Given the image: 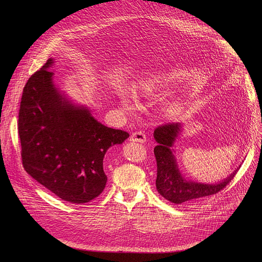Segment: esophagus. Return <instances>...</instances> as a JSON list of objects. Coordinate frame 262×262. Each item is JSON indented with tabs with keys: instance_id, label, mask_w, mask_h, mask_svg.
I'll list each match as a JSON object with an SVG mask.
<instances>
[{
	"instance_id": "esophagus-1",
	"label": "esophagus",
	"mask_w": 262,
	"mask_h": 262,
	"mask_svg": "<svg viewBox=\"0 0 262 262\" xmlns=\"http://www.w3.org/2000/svg\"><path fill=\"white\" fill-rule=\"evenodd\" d=\"M132 142H139V143H145L146 142V135L143 132H136L130 136Z\"/></svg>"
}]
</instances>
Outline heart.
<instances>
[{"mask_svg": "<svg viewBox=\"0 0 262 262\" xmlns=\"http://www.w3.org/2000/svg\"><path fill=\"white\" fill-rule=\"evenodd\" d=\"M168 85V79L166 76L162 73H156L151 74L150 77L147 78L145 82L142 84V91L146 94H151L155 92H160L164 90ZM121 104L125 110H133L134 104L133 102L125 96L121 98ZM176 105L173 104L172 107H175Z\"/></svg>", "mask_w": 262, "mask_h": 262, "instance_id": "1", "label": "heart"}]
</instances>
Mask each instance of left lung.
<instances>
[{
    "label": "left lung",
    "mask_w": 262,
    "mask_h": 262,
    "mask_svg": "<svg viewBox=\"0 0 262 262\" xmlns=\"http://www.w3.org/2000/svg\"><path fill=\"white\" fill-rule=\"evenodd\" d=\"M181 123H167L156 128L154 137L158 142L155 147L158 173L156 185L158 192L175 204L190 202L202 197L214 195L233 179L241 166L230 176L216 183H201L185 179L179 171L173 145L181 133Z\"/></svg>",
    "instance_id": "obj_1"
}]
</instances>
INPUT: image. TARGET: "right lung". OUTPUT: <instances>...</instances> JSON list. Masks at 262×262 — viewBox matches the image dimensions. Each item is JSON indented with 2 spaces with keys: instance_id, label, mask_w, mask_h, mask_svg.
<instances>
[{
  "instance_id": "1",
  "label": "right lung",
  "mask_w": 262,
  "mask_h": 262,
  "mask_svg": "<svg viewBox=\"0 0 262 262\" xmlns=\"http://www.w3.org/2000/svg\"><path fill=\"white\" fill-rule=\"evenodd\" d=\"M53 64L49 59L23 91L17 124L23 165L62 200L83 204L102 193L104 155L129 134L101 124L86 106L72 103L54 83Z\"/></svg>"
}]
</instances>
